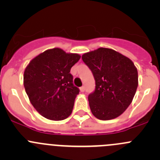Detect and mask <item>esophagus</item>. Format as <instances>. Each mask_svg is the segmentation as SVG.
Instances as JSON below:
<instances>
[{
  "label": "esophagus",
  "mask_w": 160,
  "mask_h": 160,
  "mask_svg": "<svg viewBox=\"0 0 160 160\" xmlns=\"http://www.w3.org/2000/svg\"><path fill=\"white\" fill-rule=\"evenodd\" d=\"M80 91H81V92H83L85 90V87L84 86L81 87V88H80Z\"/></svg>",
  "instance_id": "1"
}]
</instances>
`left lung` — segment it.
I'll list each match as a JSON object with an SVG mask.
<instances>
[{
    "label": "left lung",
    "instance_id": "obj_1",
    "mask_svg": "<svg viewBox=\"0 0 160 160\" xmlns=\"http://www.w3.org/2000/svg\"><path fill=\"white\" fill-rule=\"evenodd\" d=\"M93 72L95 90L88 96L92 114L100 120L120 116L133 100L138 71L133 62L115 50L99 48L82 56Z\"/></svg>",
    "mask_w": 160,
    "mask_h": 160
}]
</instances>
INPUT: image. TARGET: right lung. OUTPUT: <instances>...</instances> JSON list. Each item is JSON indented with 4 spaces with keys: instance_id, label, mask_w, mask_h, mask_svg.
Here are the masks:
<instances>
[{
    "instance_id": "right-lung-1",
    "label": "right lung",
    "mask_w": 160,
    "mask_h": 160,
    "mask_svg": "<svg viewBox=\"0 0 160 160\" xmlns=\"http://www.w3.org/2000/svg\"><path fill=\"white\" fill-rule=\"evenodd\" d=\"M80 59L59 48L46 50L32 59L24 72V87L31 104L42 116L64 120L72 113L80 90L70 70Z\"/></svg>"
}]
</instances>
